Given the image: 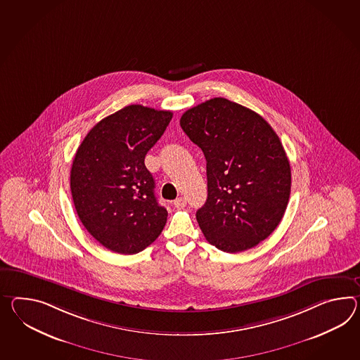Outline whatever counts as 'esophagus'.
<instances>
[{"label":"esophagus","mask_w":360,"mask_h":360,"mask_svg":"<svg viewBox=\"0 0 360 360\" xmlns=\"http://www.w3.org/2000/svg\"><path fill=\"white\" fill-rule=\"evenodd\" d=\"M186 202H186V199L181 196V198H176L173 204H174V207H176V208H184V207H186Z\"/></svg>","instance_id":"esophagus-1"}]
</instances>
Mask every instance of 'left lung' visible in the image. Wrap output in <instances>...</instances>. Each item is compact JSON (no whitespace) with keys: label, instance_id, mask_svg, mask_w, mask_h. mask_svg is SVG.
<instances>
[{"label":"left lung","instance_id":"left-lung-1","mask_svg":"<svg viewBox=\"0 0 360 360\" xmlns=\"http://www.w3.org/2000/svg\"><path fill=\"white\" fill-rule=\"evenodd\" d=\"M179 122L207 160L208 196L196 212L204 237L230 254L259 245L289 202L291 170L278 135L262 115L224 97L193 106Z\"/></svg>","mask_w":360,"mask_h":360}]
</instances>
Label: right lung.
I'll list each match as a JSON object with an SVG mask.
<instances>
[{
	"label": "right lung",
	"mask_w": 360,
	"mask_h": 360,
	"mask_svg": "<svg viewBox=\"0 0 360 360\" xmlns=\"http://www.w3.org/2000/svg\"><path fill=\"white\" fill-rule=\"evenodd\" d=\"M172 117L169 110L124 106L96 123L75 153L70 172L75 210L88 233L113 252H141L167 224L144 158Z\"/></svg>",
	"instance_id": "1"
}]
</instances>
